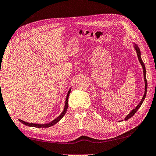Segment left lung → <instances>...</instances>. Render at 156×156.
<instances>
[{
	"label": "left lung",
	"instance_id": "left-lung-1",
	"mask_svg": "<svg viewBox=\"0 0 156 156\" xmlns=\"http://www.w3.org/2000/svg\"><path fill=\"white\" fill-rule=\"evenodd\" d=\"M133 47H134V48L135 49V51H136V52L138 59H139V62L140 63V64H141L142 68H143V77H144V81H145V93H144V95L143 96L141 101H140V102H139V104L136 107L134 108L133 110H132L129 113V114H128L127 115H126V117H125V119H124L125 120H127L128 119H130V117H133L134 115L136 113V112L138 111V109H139V108L140 107V106H141V105L143 104L144 100H145V97H146L147 91V79H146V70H145V64L143 63V62L141 59V56H140L141 54H140V49L139 48V47H138L136 44L134 43H133ZM122 121H123V120H122Z\"/></svg>",
	"mask_w": 156,
	"mask_h": 156
}]
</instances>
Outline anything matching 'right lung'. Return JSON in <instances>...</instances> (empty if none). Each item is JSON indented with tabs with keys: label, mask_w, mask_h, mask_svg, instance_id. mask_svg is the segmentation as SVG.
<instances>
[{
	"label": "right lung",
	"mask_w": 156,
	"mask_h": 156,
	"mask_svg": "<svg viewBox=\"0 0 156 156\" xmlns=\"http://www.w3.org/2000/svg\"><path fill=\"white\" fill-rule=\"evenodd\" d=\"M70 91H71V87L70 88V90H69L68 93H67V96H66V101H65V105H64V107L63 111L61 113V114L59 116L57 117L56 118L54 119L51 122L48 123V124H34V123H29V122H27L23 121V120L20 119H19V121L20 122H22L23 124H24L26 126H30V127H35V128H48V127H50V126H52L55 125V124H57V123L59 122L62 118L64 115H65L66 111H67V108H68V107H69L68 102H69V94H70Z\"/></svg>",
	"instance_id": "obj_1"
}]
</instances>
